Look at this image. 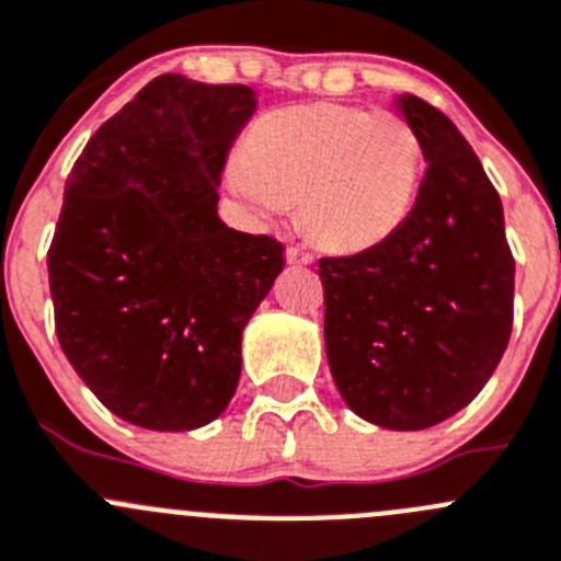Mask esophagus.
Here are the masks:
<instances>
[{"label":"esophagus","instance_id":"1","mask_svg":"<svg viewBox=\"0 0 561 561\" xmlns=\"http://www.w3.org/2000/svg\"><path fill=\"white\" fill-rule=\"evenodd\" d=\"M285 257L290 265H312V254L301 247H287Z\"/></svg>","mask_w":561,"mask_h":561}]
</instances>
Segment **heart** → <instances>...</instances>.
I'll return each instance as SVG.
<instances>
[{
	"label": "heart",
	"instance_id": "obj_1",
	"mask_svg": "<svg viewBox=\"0 0 561 561\" xmlns=\"http://www.w3.org/2000/svg\"><path fill=\"white\" fill-rule=\"evenodd\" d=\"M422 145L397 112L307 103L271 112L227 164V188L260 225L298 203L301 230L331 252H367L411 216Z\"/></svg>",
	"mask_w": 561,
	"mask_h": 561
}]
</instances>
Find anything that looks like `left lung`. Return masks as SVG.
Returning <instances> with one entry per match:
<instances>
[{
    "label": "left lung",
    "instance_id": "8db88e82",
    "mask_svg": "<svg viewBox=\"0 0 561 561\" xmlns=\"http://www.w3.org/2000/svg\"><path fill=\"white\" fill-rule=\"evenodd\" d=\"M394 103L427 172L389 241L318 263L325 356L356 416L425 431L469 405L502 362L515 260L502 199L453 119L416 95Z\"/></svg>",
    "mask_w": 561,
    "mask_h": 561
}]
</instances>
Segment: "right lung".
Here are the masks:
<instances>
[{"mask_svg": "<svg viewBox=\"0 0 561 561\" xmlns=\"http://www.w3.org/2000/svg\"><path fill=\"white\" fill-rule=\"evenodd\" d=\"M257 108L243 84L164 73L92 134L48 249L54 325L79 378L148 431L214 422L241 334L285 265L216 214L227 153Z\"/></svg>", "mask_w": 561, "mask_h": 561, "instance_id": "1", "label": "right lung"}]
</instances>
